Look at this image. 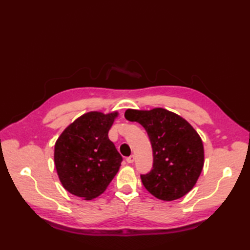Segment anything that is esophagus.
<instances>
[{
  "label": "esophagus",
  "mask_w": 250,
  "mask_h": 250,
  "mask_svg": "<svg viewBox=\"0 0 250 250\" xmlns=\"http://www.w3.org/2000/svg\"><path fill=\"white\" fill-rule=\"evenodd\" d=\"M134 160H135V157H134L133 155L126 158V162H128V163H133V162H134Z\"/></svg>",
  "instance_id": "esophagus-1"
}]
</instances>
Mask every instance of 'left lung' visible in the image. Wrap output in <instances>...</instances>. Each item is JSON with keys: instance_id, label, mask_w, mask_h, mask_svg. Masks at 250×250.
<instances>
[{"instance_id": "1", "label": "left lung", "mask_w": 250, "mask_h": 250, "mask_svg": "<svg viewBox=\"0 0 250 250\" xmlns=\"http://www.w3.org/2000/svg\"><path fill=\"white\" fill-rule=\"evenodd\" d=\"M125 119L144 126L152 147V169L142 183L159 200L183 198L194 187L204 166L200 135L183 117L164 108L126 109Z\"/></svg>"}]
</instances>
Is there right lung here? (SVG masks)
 <instances>
[{
  "instance_id": "add662e5",
  "label": "right lung",
  "mask_w": 250,
  "mask_h": 250,
  "mask_svg": "<svg viewBox=\"0 0 250 250\" xmlns=\"http://www.w3.org/2000/svg\"><path fill=\"white\" fill-rule=\"evenodd\" d=\"M117 111H89L72 122L55 145V166L68 192L92 200L102 194L121 166L122 157L108 139Z\"/></svg>"
}]
</instances>
